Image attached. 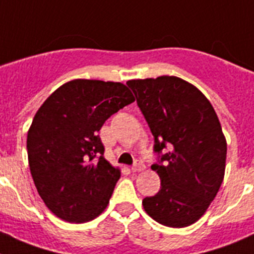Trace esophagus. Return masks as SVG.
<instances>
[{
    "mask_svg": "<svg viewBox=\"0 0 254 254\" xmlns=\"http://www.w3.org/2000/svg\"><path fill=\"white\" fill-rule=\"evenodd\" d=\"M132 172H141V170H143V165L142 163H141L140 160H134V164L132 165Z\"/></svg>",
    "mask_w": 254,
    "mask_h": 254,
    "instance_id": "obj_1",
    "label": "esophagus"
}]
</instances>
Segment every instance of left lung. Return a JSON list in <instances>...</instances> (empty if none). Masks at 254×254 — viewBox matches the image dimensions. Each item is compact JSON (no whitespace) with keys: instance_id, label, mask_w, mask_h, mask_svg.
<instances>
[{"instance_id":"obj_1","label":"left lung","mask_w":254,"mask_h":254,"mask_svg":"<svg viewBox=\"0 0 254 254\" xmlns=\"http://www.w3.org/2000/svg\"><path fill=\"white\" fill-rule=\"evenodd\" d=\"M158 155L160 190L142 205L155 221L185 228L205 214L223 183L226 141L207 98L176 76L129 80Z\"/></svg>"}]
</instances>
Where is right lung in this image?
Instances as JSON below:
<instances>
[{
  "instance_id": "obj_1",
  "label": "right lung",
  "mask_w": 254,
  "mask_h": 254,
  "mask_svg": "<svg viewBox=\"0 0 254 254\" xmlns=\"http://www.w3.org/2000/svg\"><path fill=\"white\" fill-rule=\"evenodd\" d=\"M134 102L121 82L72 80L42 104L28 132L31 177L47 207L68 223H86L109 203L120 169L104 159L98 132Z\"/></svg>"
}]
</instances>
